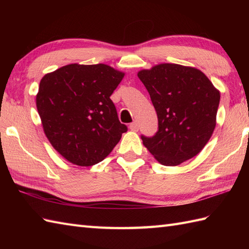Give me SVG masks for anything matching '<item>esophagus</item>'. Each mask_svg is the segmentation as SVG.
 <instances>
[{
	"label": "esophagus",
	"mask_w": 249,
	"mask_h": 249,
	"mask_svg": "<svg viewBox=\"0 0 249 249\" xmlns=\"http://www.w3.org/2000/svg\"><path fill=\"white\" fill-rule=\"evenodd\" d=\"M129 128H130V130H133V131H138L139 125H138V123H137V122H133V123L129 125Z\"/></svg>",
	"instance_id": "1"
}]
</instances>
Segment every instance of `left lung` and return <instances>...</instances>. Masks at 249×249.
<instances>
[{
    "label": "left lung",
    "mask_w": 249,
    "mask_h": 249,
    "mask_svg": "<svg viewBox=\"0 0 249 249\" xmlns=\"http://www.w3.org/2000/svg\"><path fill=\"white\" fill-rule=\"evenodd\" d=\"M138 77L150 94L158 118L143 144L163 166H178L200 153L216 126L220 94L197 68L163 63Z\"/></svg>",
    "instance_id": "1"
}]
</instances>
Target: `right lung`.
Instances as JSON below:
<instances>
[{
    "label": "right lung",
    "instance_id": "1",
    "mask_svg": "<svg viewBox=\"0 0 249 249\" xmlns=\"http://www.w3.org/2000/svg\"><path fill=\"white\" fill-rule=\"evenodd\" d=\"M123 77L106 64H70L40 80L36 106L46 137L73 165L104 160L127 131L110 99Z\"/></svg>",
    "mask_w": 249,
    "mask_h": 249
}]
</instances>
